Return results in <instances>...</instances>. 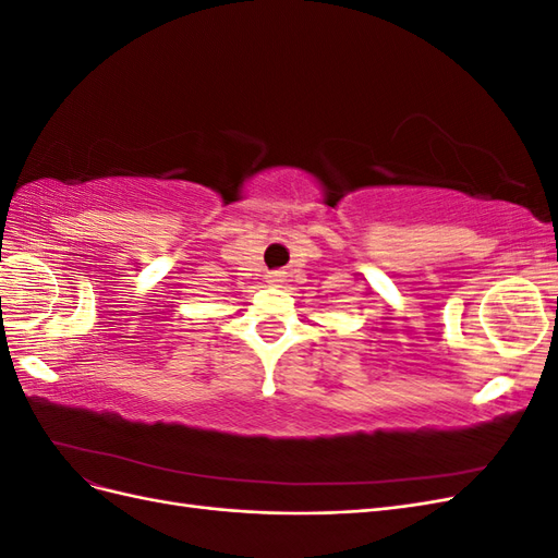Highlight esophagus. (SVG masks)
I'll return each instance as SVG.
<instances>
[{
    "label": "esophagus",
    "mask_w": 558,
    "mask_h": 558,
    "mask_svg": "<svg viewBox=\"0 0 558 558\" xmlns=\"http://www.w3.org/2000/svg\"><path fill=\"white\" fill-rule=\"evenodd\" d=\"M267 281H269V283H279V281H283V279H281V272H272V275H267Z\"/></svg>",
    "instance_id": "obj_1"
}]
</instances>
